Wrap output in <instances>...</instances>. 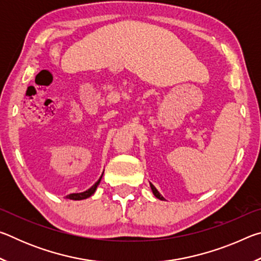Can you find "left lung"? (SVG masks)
<instances>
[{"mask_svg":"<svg viewBox=\"0 0 261 261\" xmlns=\"http://www.w3.org/2000/svg\"><path fill=\"white\" fill-rule=\"evenodd\" d=\"M151 189H152V191H153V194L158 198V199H160V200H165V198H163V197L161 196V194L159 193V191H158V190L155 189V187H154L153 184H151Z\"/></svg>","mask_w":261,"mask_h":261,"instance_id":"obj_1","label":"left lung"}]
</instances>
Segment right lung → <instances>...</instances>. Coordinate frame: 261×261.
Instances as JSON below:
<instances>
[{
  "label": "right lung",
  "mask_w": 261,
  "mask_h": 261,
  "mask_svg": "<svg viewBox=\"0 0 261 261\" xmlns=\"http://www.w3.org/2000/svg\"><path fill=\"white\" fill-rule=\"evenodd\" d=\"M102 175H103V174H102ZM102 175H101V177L99 178L98 182H96V183L93 185V187H91L90 189L86 190V191L81 192V193H71V194H68V196H67L68 199H71V200H82V199H86V198L91 197L92 194H93V193L95 192L96 187H98L99 183H100V180H101V178H102Z\"/></svg>",
  "instance_id": "obj_1"
}]
</instances>
